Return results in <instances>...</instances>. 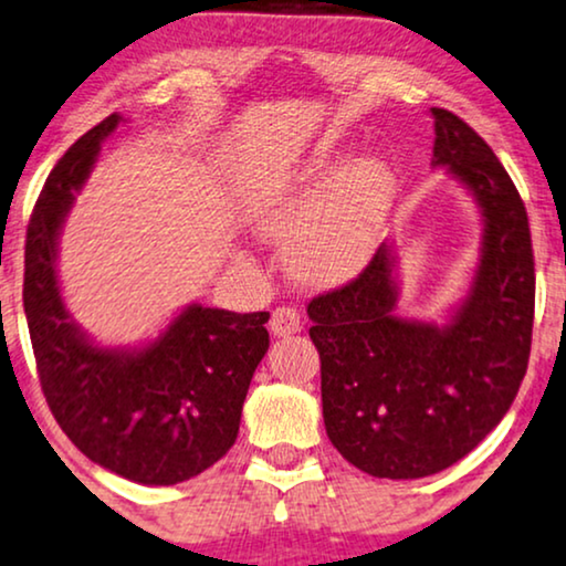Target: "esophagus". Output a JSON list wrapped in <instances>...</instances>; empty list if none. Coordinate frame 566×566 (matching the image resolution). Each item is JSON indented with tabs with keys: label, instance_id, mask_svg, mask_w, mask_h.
<instances>
[{
	"label": "esophagus",
	"instance_id": "1",
	"mask_svg": "<svg viewBox=\"0 0 566 566\" xmlns=\"http://www.w3.org/2000/svg\"><path fill=\"white\" fill-rule=\"evenodd\" d=\"M269 328L274 336H290V334H297V331L303 328V321H300V313L295 311V307L282 305L271 313Z\"/></svg>",
	"mask_w": 566,
	"mask_h": 566
}]
</instances>
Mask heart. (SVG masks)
Segmentation results:
<instances>
[{"label": "heart", "mask_w": 566, "mask_h": 566, "mask_svg": "<svg viewBox=\"0 0 566 566\" xmlns=\"http://www.w3.org/2000/svg\"><path fill=\"white\" fill-rule=\"evenodd\" d=\"M394 188V172L380 157H359L346 168L318 163L300 186L263 199L255 222L271 235L301 230L290 259L303 276H342L373 251Z\"/></svg>", "instance_id": "1"}]
</instances>
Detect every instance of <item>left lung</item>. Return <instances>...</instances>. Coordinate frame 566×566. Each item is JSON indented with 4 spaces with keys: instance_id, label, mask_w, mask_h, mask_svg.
Here are the masks:
<instances>
[{
    "instance_id": "1",
    "label": "left lung",
    "mask_w": 566,
    "mask_h": 566,
    "mask_svg": "<svg viewBox=\"0 0 566 566\" xmlns=\"http://www.w3.org/2000/svg\"><path fill=\"white\" fill-rule=\"evenodd\" d=\"M434 160L484 217L469 297L446 326L396 315L388 243L344 287L307 305L321 354L328 440L378 479H421L469 455L515 401L528 370L536 269L528 212L492 147L432 108Z\"/></svg>"
}]
</instances>
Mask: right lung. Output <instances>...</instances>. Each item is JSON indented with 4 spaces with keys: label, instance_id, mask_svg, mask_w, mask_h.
<instances>
[{
    "label": "right lung",
    "instance_id": "1",
    "mask_svg": "<svg viewBox=\"0 0 566 566\" xmlns=\"http://www.w3.org/2000/svg\"><path fill=\"white\" fill-rule=\"evenodd\" d=\"M120 124L113 113L66 149L28 224L22 305L43 396L90 461L137 484L199 476L235 446L251 378L269 349V313L188 305L155 342L108 349L64 307L56 276L62 224Z\"/></svg>",
    "mask_w": 566,
    "mask_h": 566
}]
</instances>
